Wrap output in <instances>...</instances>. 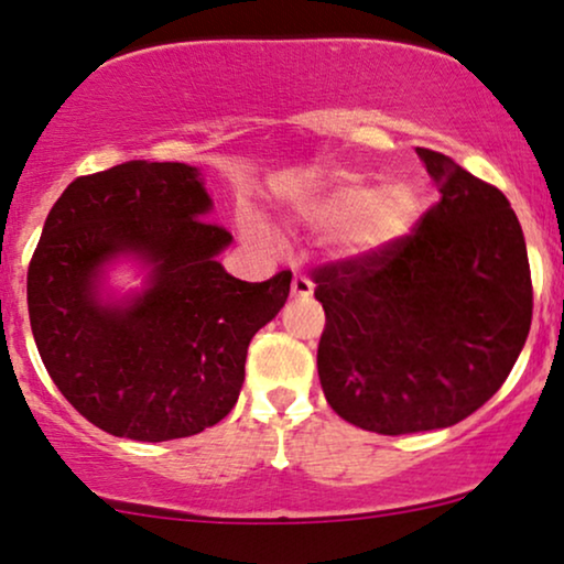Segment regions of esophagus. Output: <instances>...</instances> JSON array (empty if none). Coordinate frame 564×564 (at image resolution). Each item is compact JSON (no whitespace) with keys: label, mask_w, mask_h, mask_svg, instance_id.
I'll list each match as a JSON object with an SVG mask.
<instances>
[{"label":"esophagus","mask_w":564,"mask_h":564,"mask_svg":"<svg viewBox=\"0 0 564 564\" xmlns=\"http://www.w3.org/2000/svg\"><path fill=\"white\" fill-rule=\"evenodd\" d=\"M312 291H315V286H312L310 278L296 273L294 281H291V296H294V299H310Z\"/></svg>","instance_id":"1"}]
</instances>
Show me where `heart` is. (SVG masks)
<instances>
[{
	"instance_id": "heart-1",
	"label": "heart",
	"mask_w": 564,
	"mask_h": 564,
	"mask_svg": "<svg viewBox=\"0 0 564 564\" xmlns=\"http://www.w3.org/2000/svg\"><path fill=\"white\" fill-rule=\"evenodd\" d=\"M317 224L344 229L351 252H375L405 237L419 218V197L409 184L375 189L346 182L310 205Z\"/></svg>"
}]
</instances>
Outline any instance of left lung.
Listing matches in <instances>:
<instances>
[{"instance_id": "obj_1", "label": "left lung", "mask_w": 564, "mask_h": 564, "mask_svg": "<svg viewBox=\"0 0 564 564\" xmlns=\"http://www.w3.org/2000/svg\"><path fill=\"white\" fill-rule=\"evenodd\" d=\"M440 203L393 245L315 270L330 409L377 434L445 430L508 380L531 330L523 229L508 197L416 148Z\"/></svg>"}]
</instances>
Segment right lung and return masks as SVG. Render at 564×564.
<instances>
[{
  "mask_svg": "<svg viewBox=\"0 0 564 564\" xmlns=\"http://www.w3.org/2000/svg\"><path fill=\"white\" fill-rule=\"evenodd\" d=\"M187 163L127 161L77 176L48 213L28 265V315L48 377L113 437L166 442L218 424L237 403L252 335L286 304L291 270L247 283L216 260L231 245L205 220ZM119 253L152 265L142 295L97 299Z\"/></svg>",
  "mask_w": 564,
  "mask_h": 564,
  "instance_id": "1",
  "label": "right lung"
}]
</instances>
